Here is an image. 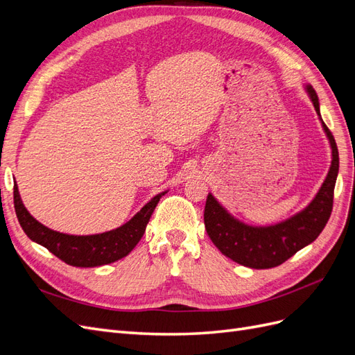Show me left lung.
<instances>
[{
  "label": "left lung",
  "mask_w": 355,
  "mask_h": 355,
  "mask_svg": "<svg viewBox=\"0 0 355 355\" xmlns=\"http://www.w3.org/2000/svg\"><path fill=\"white\" fill-rule=\"evenodd\" d=\"M304 89L314 105L331 149L326 179L308 206L290 218L271 225H250L237 219L211 192H209L204 207V225L213 244L231 261L253 270H266L282 265L296 252L313 243L324 230L331 213L333 191L339 171L338 146L335 137L321 120L318 96L313 85L304 84Z\"/></svg>",
  "instance_id": "8db88e82"
}]
</instances>
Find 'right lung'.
<instances>
[{
    "label": "right lung",
    "instance_id": "1",
    "mask_svg": "<svg viewBox=\"0 0 355 355\" xmlns=\"http://www.w3.org/2000/svg\"><path fill=\"white\" fill-rule=\"evenodd\" d=\"M13 194L16 216L20 227L32 241L46 247L49 252L68 265L93 268L123 259L135 249L136 244L142 239L159 198L167 194V191L153 197L121 227L93 235H71L47 228L26 210L22 198H20L16 182Z\"/></svg>",
    "mask_w": 355,
    "mask_h": 355
}]
</instances>
